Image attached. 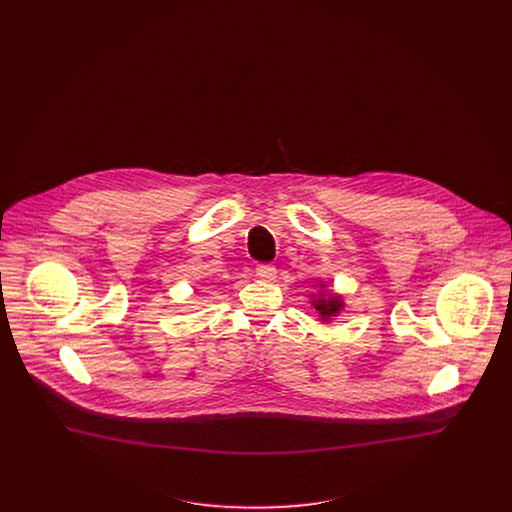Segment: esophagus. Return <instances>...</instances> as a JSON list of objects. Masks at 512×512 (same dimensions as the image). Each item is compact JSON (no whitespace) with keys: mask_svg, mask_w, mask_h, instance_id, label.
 I'll list each match as a JSON object with an SVG mask.
<instances>
[{"mask_svg":"<svg viewBox=\"0 0 512 512\" xmlns=\"http://www.w3.org/2000/svg\"><path fill=\"white\" fill-rule=\"evenodd\" d=\"M256 276L266 280V282H272V280H276V268L272 264H258L256 266Z\"/></svg>","mask_w":512,"mask_h":512,"instance_id":"obj_1","label":"esophagus"}]
</instances>
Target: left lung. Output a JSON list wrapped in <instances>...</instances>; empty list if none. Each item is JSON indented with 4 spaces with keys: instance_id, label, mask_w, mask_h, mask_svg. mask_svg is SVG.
I'll return each mask as SVG.
<instances>
[{
    "instance_id": "obj_1",
    "label": "left lung",
    "mask_w": 512,
    "mask_h": 512,
    "mask_svg": "<svg viewBox=\"0 0 512 512\" xmlns=\"http://www.w3.org/2000/svg\"><path fill=\"white\" fill-rule=\"evenodd\" d=\"M319 288L323 290L325 284H319ZM311 305L315 307V311L319 313L321 323H329L333 317H337L343 309H345V301L343 295L333 292H319L317 295H311Z\"/></svg>"
}]
</instances>
